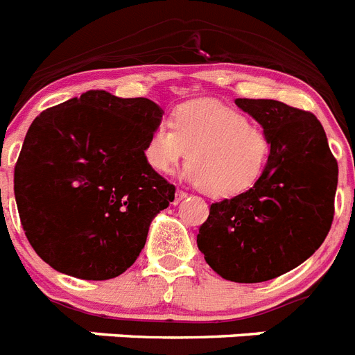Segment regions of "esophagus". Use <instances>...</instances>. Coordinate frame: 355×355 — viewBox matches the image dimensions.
I'll return each mask as SVG.
<instances>
[{
	"label": "esophagus",
	"instance_id": "esophagus-1",
	"mask_svg": "<svg viewBox=\"0 0 355 355\" xmlns=\"http://www.w3.org/2000/svg\"><path fill=\"white\" fill-rule=\"evenodd\" d=\"M187 196H189L187 192H183V190H178V192H175V202H180V201H183V199H187Z\"/></svg>",
	"mask_w": 355,
	"mask_h": 355
}]
</instances>
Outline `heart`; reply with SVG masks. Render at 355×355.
Returning <instances> with one entry per match:
<instances>
[{"instance_id":"heart-1","label":"heart","mask_w":355,"mask_h":355,"mask_svg":"<svg viewBox=\"0 0 355 355\" xmlns=\"http://www.w3.org/2000/svg\"><path fill=\"white\" fill-rule=\"evenodd\" d=\"M187 174L211 198H235L262 178L271 140L246 114L211 100L175 109L172 123L159 122L144 145V159L157 174L172 172L189 157Z\"/></svg>"}]
</instances>
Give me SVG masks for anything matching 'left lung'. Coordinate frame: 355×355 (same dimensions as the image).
Wrapping results in <instances>:
<instances>
[{
  "label": "left lung",
  "instance_id": "8db88e82",
  "mask_svg": "<svg viewBox=\"0 0 355 355\" xmlns=\"http://www.w3.org/2000/svg\"><path fill=\"white\" fill-rule=\"evenodd\" d=\"M271 140L253 189L214 202L198 248L226 280L257 284L295 269L325 241L334 219L338 162L309 111L268 98H237Z\"/></svg>",
  "mask_w": 355,
  "mask_h": 355
}]
</instances>
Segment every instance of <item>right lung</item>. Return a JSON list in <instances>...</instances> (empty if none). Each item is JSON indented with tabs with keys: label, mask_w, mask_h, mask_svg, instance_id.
Instances as JSON below:
<instances>
[{
	"label": "right lung",
	"mask_w": 355,
	"mask_h": 355,
	"mask_svg": "<svg viewBox=\"0 0 355 355\" xmlns=\"http://www.w3.org/2000/svg\"><path fill=\"white\" fill-rule=\"evenodd\" d=\"M163 109L91 89L42 111L14 168L17 211L32 248L59 272L109 280L135 264L175 187L144 159Z\"/></svg>",
	"instance_id": "1"
}]
</instances>
